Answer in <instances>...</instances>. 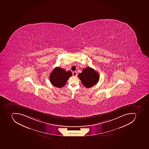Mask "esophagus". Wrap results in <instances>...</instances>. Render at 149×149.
Listing matches in <instances>:
<instances>
[{
  "label": "esophagus",
  "mask_w": 149,
  "mask_h": 149,
  "mask_svg": "<svg viewBox=\"0 0 149 149\" xmlns=\"http://www.w3.org/2000/svg\"><path fill=\"white\" fill-rule=\"evenodd\" d=\"M72 75L73 76H77V72H72Z\"/></svg>",
  "instance_id": "esophagus-1"
}]
</instances>
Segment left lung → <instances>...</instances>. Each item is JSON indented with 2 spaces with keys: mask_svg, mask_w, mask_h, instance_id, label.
I'll use <instances>...</instances> for the list:
<instances>
[{
  "mask_svg": "<svg viewBox=\"0 0 149 149\" xmlns=\"http://www.w3.org/2000/svg\"><path fill=\"white\" fill-rule=\"evenodd\" d=\"M79 77L85 87L89 88L95 85L99 80V73L90 67L84 69L79 74Z\"/></svg>",
  "mask_w": 149,
  "mask_h": 149,
  "instance_id": "obj_1",
  "label": "left lung"
}]
</instances>
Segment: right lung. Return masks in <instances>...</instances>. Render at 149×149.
Segmentation results:
<instances>
[{
	"mask_svg": "<svg viewBox=\"0 0 149 149\" xmlns=\"http://www.w3.org/2000/svg\"><path fill=\"white\" fill-rule=\"evenodd\" d=\"M72 72L60 68H55L49 76V80L53 86L58 88H61L65 85L69 77L72 76Z\"/></svg>",
	"mask_w": 149,
	"mask_h": 149,
	"instance_id": "right-lung-1",
	"label": "right lung"
}]
</instances>
